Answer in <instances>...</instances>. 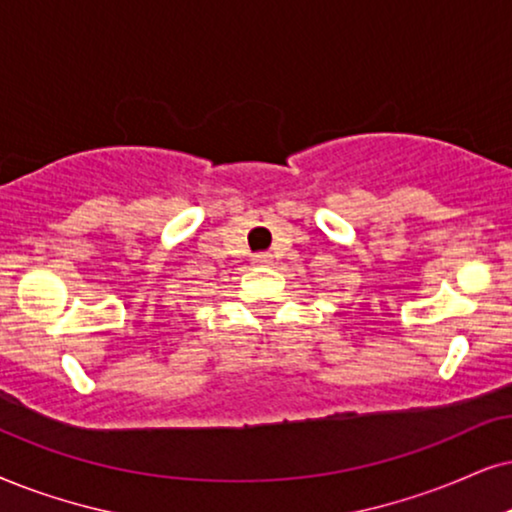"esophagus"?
<instances>
[{
    "mask_svg": "<svg viewBox=\"0 0 512 512\" xmlns=\"http://www.w3.org/2000/svg\"><path fill=\"white\" fill-rule=\"evenodd\" d=\"M271 262H274V257H271L269 252H260V255L252 257V264H255V267H269Z\"/></svg>",
    "mask_w": 512,
    "mask_h": 512,
    "instance_id": "esophagus-1",
    "label": "esophagus"
}]
</instances>
